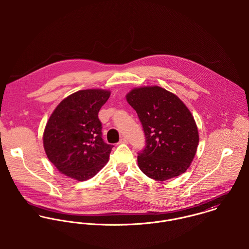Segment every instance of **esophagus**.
Instances as JSON below:
<instances>
[{
  "instance_id": "esophagus-1",
  "label": "esophagus",
  "mask_w": 249,
  "mask_h": 249,
  "mask_svg": "<svg viewBox=\"0 0 249 249\" xmlns=\"http://www.w3.org/2000/svg\"><path fill=\"white\" fill-rule=\"evenodd\" d=\"M127 142H128V141H127V139H126V138H122V139L120 140L119 143H126Z\"/></svg>"
}]
</instances>
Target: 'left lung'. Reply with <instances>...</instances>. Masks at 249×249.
<instances>
[{"label": "left lung", "mask_w": 249, "mask_h": 249, "mask_svg": "<svg viewBox=\"0 0 249 249\" xmlns=\"http://www.w3.org/2000/svg\"><path fill=\"white\" fill-rule=\"evenodd\" d=\"M127 103L136 111L145 136L138 166L157 181L176 178L190 167L199 141L190 110L175 94L159 86L132 89Z\"/></svg>", "instance_id": "obj_1"}]
</instances>
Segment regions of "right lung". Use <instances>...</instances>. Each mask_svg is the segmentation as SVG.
Wrapping results in <instances>:
<instances>
[{
  "label": "right lung",
  "mask_w": 249,
  "mask_h": 249,
  "mask_svg": "<svg viewBox=\"0 0 249 249\" xmlns=\"http://www.w3.org/2000/svg\"><path fill=\"white\" fill-rule=\"evenodd\" d=\"M109 97L107 90H80L64 99L51 115L43 143L49 160L61 174L84 181L107 164L113 145L102 137L98 114Z\"/></svg>",
  "instance_id": "right-lung-1"
}]
</instances>
